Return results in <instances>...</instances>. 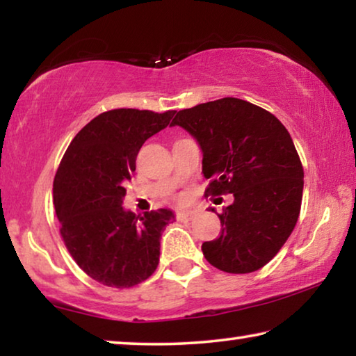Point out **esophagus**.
Returning <instances> with one entry per match:
<instances>
[{
    "instance_id": "1",
    "label": "esophagus",
    "mask_w": 356,
    "mask_h": 356,
    "mask_svg": "<svg viewBox=\"0 0 356 356\" xmlns=\"http://www.w3.org/2000/svg\"><path fill=\"white\" fill-rule=\"evenodd\" d=\"M195 216H196V212L192 209H180L176 214L177 220H190V219H193Z\"/></svg>"
}]
</instances>
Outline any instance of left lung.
<instances>
[{
	"instance_id": "1",
	"label": "left lung",
	"mask_w": 356,
	"mask_h": 356,
	"mask_svg": "<svg viewBox=\"0 0 356 356\" xmlns=\"http://www.w3.org/2000/svg\"><path fill=\"white\" fill-rule=\"evenodd\" d=\"M171 126L187 131L201 148L211 180L206 195L233 193V203L217 214L219 238L201 246L206 261L227 273L262 268L300 212L304 169L288 129L270 111L235 97L180 110Z\"/></svg>"
}]
</instances>
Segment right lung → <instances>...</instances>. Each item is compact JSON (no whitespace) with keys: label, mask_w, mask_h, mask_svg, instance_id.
Listing matches in <instances>:
<instances>
[{"label":"right lung","mask_w":356,"mask_h":356,"mask_svg":"<svg viewBox=\"0 0 356 356\" xmlns=\"http://www.w3.org/2000/svg\"><path fill=\"white\" fill-rule=\"evenodd\" d=\"M176 110L116 108L95 116L68 145L54 179V206L65 246L83 272L110 288H131L155 272L171 209L137 217L123 208L124 184L144 142Z\"/></svg>","instance_id":"1"}]
</instances>
